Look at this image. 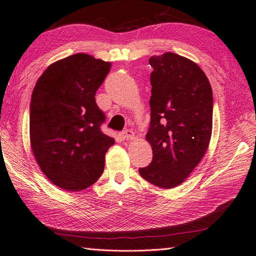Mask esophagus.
<instances>
[{
	"instance_id": "obj_1",
	"label": "esophagus",
	"mask_w": 256,
	"mask_h": 256,
	"mask_svg": "<svg viewBox=\"0 0 256 256\" xmlns=\"http://www.w3.org/2000/svg\"><path fill=\"white\" fill-rule=\"evenodd\" d=\"M120 137L124 139V140H132L134 138V134L132 130H124V132H122Z\"/></svg>"
}]
</instances>
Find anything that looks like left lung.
<instances>
[{"label": "left lung", "mask_w": 256, "mask_h": 256, "mask_svg": "<svg viewBox=\"0 0 256 256\" xmlns=\"http://www.w3.org/2000/svg\"><path fill=\"white\" fill-rule=\"evenodd\" d=\"M151 119L146 139L152 161L139 174L164 189L181 184L199 164L212 134L213 96L198 64L178 54L151 56Z\"/></svg>", "instance_id": "8db88e82"}]
</instances>
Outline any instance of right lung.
Masks as SVG:
<instances>
[{"label":"right lung","instance_id":"add662e5","mask_svg":"<svg viewBox=\"0 0 256 256\" xmlns=\"http://www.w3.org/2000/svg\"><path fill=\"white\" fill-rule=\"evenodd\" d=\"M112 64L80 53L50 64L36 82L30 140L40 170L60 189L82 191L102 174L114 139L102 134L95 95Z\"/></svg>","mask_w":256,"mask_h":256}]
</instances>
